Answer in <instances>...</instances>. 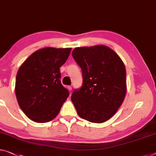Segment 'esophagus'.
I'll list each match as a JSON object with an SVG mask.
<instances>
[{
    "label": "esophagus",
    "instance_id": "1",
    "mask_svg": "<svg viewBox=\"0 0 156 156\" xmlns=\"http://www.w3.org/2000/svg\"><path fill=\"white\" fill-rule=\"evenodd\" d=\"M68 89L69 91H71L72 89H73V88H72V86H68Z\"/></svg>",
    "mask_w": 156,
    "mask_h": 156
}]
</instances>
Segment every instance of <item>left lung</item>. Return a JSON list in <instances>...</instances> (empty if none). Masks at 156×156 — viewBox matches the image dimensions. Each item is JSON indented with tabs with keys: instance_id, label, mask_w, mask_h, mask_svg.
Masks as SVG:
<instances>
[{
	"instance_id": "obj_1",
	"label": "left lung",
	"mask_w": 156,
	"mask_h": 156,
	"mask_svg": "<svg viewBox=\"0 0 156 156\" xmlns=\"http://www.w3.org/2000/svg\"><path fill=\"white\" fill-rule=\"evenodd\" d=\"M73 56L82 70L83 83L71 100L81 118L95 123L111 119L126 94L125 65L105 45L76 47Z\"/></svg>"
}]
</instances>
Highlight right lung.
<instances>
[{
    "label": "right lung",
    "mask_w": 156,
    "mask_h": 156,
    "mask_svg": "<svg viewBox=\"0 0 156 156\" xmlns=\"http://www.w3.org/2000/svg\"><path fill=\"white\" fill-rule=\"evenodd\" d=\"M72 48L45 47L33 53L20 66L16 76L15 93L20 108L28 118L47 123L58 114L69 96L61 82L60 67Z\"/></svg>",
    "instance_id": "right-lung-1"
}]
</instances>
